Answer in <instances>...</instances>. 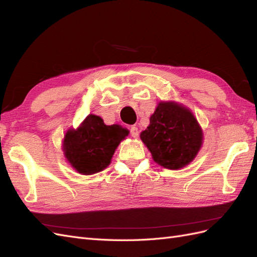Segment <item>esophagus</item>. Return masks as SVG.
<instances>
[{
	"label": "esophagus",
	"mask_w": 257,
	"mask_h": 257,
	"mask_svg": "<svg viewBox=\"0 0 257 257\" xmlns=\"http://www.w3.org/2000/svg\"><path fill=\"white\" fill-rule=\"evenodd\" d=\"M131 134H132V136H133L134 138H137L138 135H139L138 128H137L136 126H132V127H131Z\"/></svg>",
	"instance_id": "esophagus-1"
}]
</instances>
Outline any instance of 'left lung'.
I'll use <instances>...</instances> for the list:
<instances>
[{
	"mask_svg": "<svg viewBox=\"0 0 257 257\" xmlns=\"http://www.w3.org/2000/svg\"><path fill=\"white\" fill-rule=\"evenodd\" d=\"M141 139L160 166L177 170L196 158L204 133L188 107L174 100L160 102Z\"/></svg>",
	"mask_w": 257,
	"mask_h": 257,
	"instance_id": "obj_1",
	"label": "left lung"
}]
</instances>
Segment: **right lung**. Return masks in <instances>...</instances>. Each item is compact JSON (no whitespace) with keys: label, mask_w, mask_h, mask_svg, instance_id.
<instances>
[{"label":"right lung","mask_w":257,"mask_h":257,"mask_svg":"<svg viewBox=\"0 0 257 257\" xmlns=\"http://www.w3.org/2000/svg\"><path fill=\"white\" fill-rule=\"evenodd\" d=\"M128 131L118 124L106 125L96 114L87 115L77 128H68L62 143L64 157L77 173L93 175L110 164L112 155Z\"/></svg>","instance_id":"right-lung-1"}]
</instances>
